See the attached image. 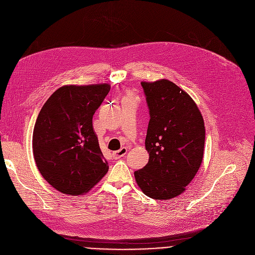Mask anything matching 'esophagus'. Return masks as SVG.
Masks as SVG:
<instances>
[{"label":"esophagus","mask_w":255,"mask_h":255,"mask_svg":"<svg viewBox=\"0 0 255 255\" xmlns=\"http://www.w3.org/2000/svg\"><path fill=\"white\" fill-rule=\"evenodd\" d=\"M126 153H127V148H126V147H122L121 149H119V150L113 152V157H114L115 159H117V158H120V157L124 156Z\"/></svg>","instance_id":"1"}]
</instances>
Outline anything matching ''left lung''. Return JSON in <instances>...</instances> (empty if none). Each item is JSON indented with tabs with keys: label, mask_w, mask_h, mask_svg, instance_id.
Returning <instances> with one entry per match:
<instances>
[{
	"label": "left lung",
	"mask_w": 255,
	"mask_h": 255,
	"mask_svg": "<svg viewBox=\"0 0 255 255\" xmlns=\"http://www.w3.org/2000/svg\"><path fill=\"white\" fill-rule=\"evenodd\" d=\"M150 120L145 138L148 163L134 172L142 192L155 200L181 193L198 172L204 155L205 126L193 99L172 82H142Z\"/></svg>",
	"instance_id": "8db88e82"
}]
</instances>
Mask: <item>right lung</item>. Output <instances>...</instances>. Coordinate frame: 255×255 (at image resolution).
Instances as JSON below:
<instances>
[{"instance_id": "right-lung-1", "label": "right lung", "mask_w": 255, "mask_h": 255, "mask_svg": "<svg viewBox=\"0 0 255 255\" xmlns=\"http://www.w3.org/2000/svg\"><path fill=\"white\" fill-rule=\"evenodd\" d=\"M111 87L64 86L43 105L33 131V154L40 173L66 195L88 193L109 166L93 127V116Z\"/></svg>"}]
</instances>
